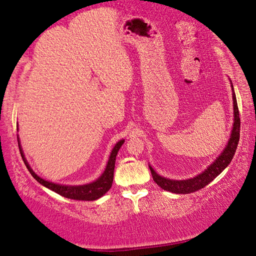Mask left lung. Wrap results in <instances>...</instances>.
<instances>
[{"instance_id":"left-lung-1","label":"left lung","mask_w":256,"mask_h":256,"mask_svg":"<svg viewBox=\"0 0 256 256\" xmlns=\"http://www.w3.org/2000/svg\"><path fill=\"white\" fill-rule=\"evenodd\" d=\"M232 90H233V106H234V124L233 128H232V134L228 140V143L225 146L224 150L220 156L216 158V160L212 162L208 168L202 171V174L194 176V178L186 179V180H171L164 176H161L158 174L154 170L152 169L151 166L148 168L151 170V174L153 176V180L156 184L160 187L166 190V192H174V194H190L194 192L197 190H200L202 188L206 187V186L212 182V181L216 178L218 174H222L227 166L230 164L232 159L234 158L236 148L240 141V112L238 100H236V96L234 92L233 85H232Z\"/></svg>"}]
</instances>
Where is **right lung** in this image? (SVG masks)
I'll use <instances>...</instances> for the list:
<instances>
[{"instance_id": "add662e5", "label": "right lung", "mask_w": 256, "mask_h": 256, "mask_svg": "<svg viewBox=\"0 0 256 256\" xmlns=\"http://www.w3.org/2000/svg\"><path fill=\"white\" fill-rule=\"evenodd\" d=\"M123 143H124V140H120L116 143V146H114L112 152H110V159L108 162V166H106L105 168V171L98 179H96L95 181H92V182L87 184L64 186V184L50 182V181L40 178L38 174H34V171L31 169V166H29V164H28V161L24 156V153L22 151L20 140H18V148H20L21 156L23 159V162H24V164L26 166L28 170L30 171L31 176H34L39 184L44 186V187H47L50 190H52V192L59 194L60 196L66 197L69 199H75V200H96V199L100 198L103 194H105L108 192L113 184L116 156H118V152L120 150V148L122 146Z\"/></svg>"}]
</instances>
